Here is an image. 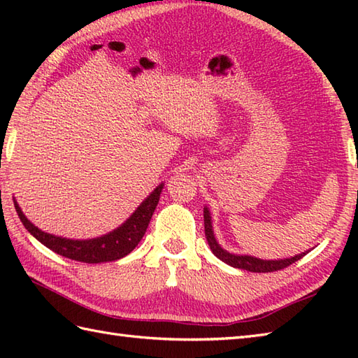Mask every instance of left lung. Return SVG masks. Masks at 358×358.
Masks as SVG:
<instances>
[{
  "instance_id": "8db88e82",
  "label": "left lung",
  "mask_w": 358,
  "mask_h": 358,
  "mask_svg": "<svg viewBox=\"0 0 358 358\" xmlns=\"http://www.w3.org/2000/svg\"><path fill=\"white\" fill-rule=\"evenodd\" d=\"M204 234H206V240L215 257H218L222 262L232 266V268L245 269L249 272H273V271L285 269L289 264L299 262L300 258L306 255V252H303L291 258H285V260H260V258H255V257L234 255V254L226 252L224 249L220 248V245L214 237V231H212V223H210V214L208 208H204Z\"/></svg>"
}]
</instances>
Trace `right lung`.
<instances>
[{
  "label": "right lung",
  "mask_w": 358,
  "mask_h": 358,
  "mask_svg": "<svg viewBox=\"0 0 358 358\" xmlns=\"http://www.w3.org/2000/svg\"><path fill=\"white\" fill-rule=\"evenodd\" d=\"M163 186L164 185H159L155 191L140 204L138 209L131 215V218H129L126 223L121 224L118 229L94 240H67L45 234L29 222L26 215L21 212L17 201H15V209H17V214L26 229L32 234L38 241H41L45 248L53 250V252L81 263L115 262L126 257L127 254H131L143 238V235L149 226L150 218L154 215V210L158 204Z\"/></svg>",
  "instance_id": "add662e5"
}]
</instances>
